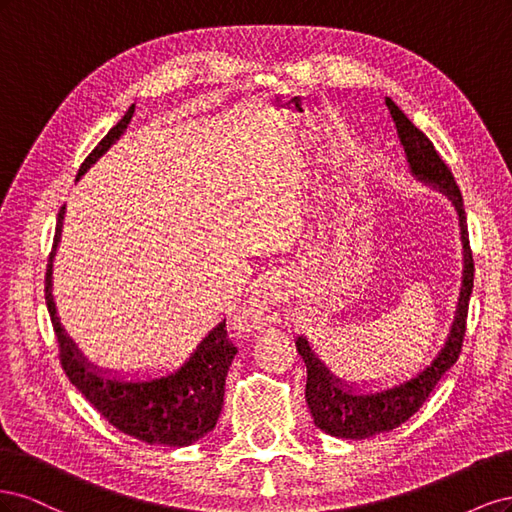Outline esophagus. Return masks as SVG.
<instances>
[{"mask_svg":"<svg viewBox=\"0 0 512 512\" xmlns=\"http://www.w3.org/2000/svg\"><path fill=\"white\" fill-rule=\"evenodd\" d=\"M269 290H273V288L262 286L260 290H256V297L250 303H247L245 316L250 318L252 322L267 324V322L275 320V318H271V297H273V294Z\"/></svg>","mask_w":512,"mask_h":512,"instance_id":"esophagus-1","label":"esophagus"}]
</instances>
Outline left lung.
<instances>
[{
    "mask_svg": "<svg viewBox=\"0 0 512 512\" xmlns=\"http://www.w3.org/2000/svg\"><path fill=\"white\" fill-rule=\"evenodd\" d=\"M386 106H389V113L395 121L399 141L404 145L410 173L418 181H423L425 185H431V188L446 194L457 209L463 245L461 290L457 299L455 320L451 324V333H448L442 350L436 354V359H433L431 365H427L421 374L393 386V389L378 393L356 391L352 384H344L331 374L327 365H324L314 354V350L309 348L303 335L297 337L294 344H297V350L303 356L307 367L305 399L309 412L314 416V423L322 431L331 433V436L346 440H365L371 436H378L382 431H391L401 423H406L408 418L425 404L429 393L436 389V384L442 380V376L459 359L463 335H466L468 303L474 286V260L468 239L466 209H463V198L451 168L444 164L440 153L433 147L429 138L414 126L391 98H386Z\"/></svg>",
    "mask_w": 512,
    "mask_h": 512,
    "instance_id": "left-lung-1",
    "label": "left lung"
}]
</instances>
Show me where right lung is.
<instances>
[{
	"label": "right lung",
	"mask_w": 512,
	"mask_h": 512,
	"mask_svg": "<svg viewBox=\"0 0 512 512\" xmlns=\"http://www.w3.org/2000/svg\"><path fill=\"white\" fill-rule=\"evenodd\" d=\"M134 106L123 115V119L111 128L98 147L89 153L79 168V177L87 173L91 164H96L104 151H108L132 121ZM66 205L59 209L55 243L51 260L55 256L61 237ZM46 265L44 297L49 307L53 329L59 344V361L68 380L79 389L85 399L94 406L108 423L119 431L147 444L164 446H190L207 436L218 423L224 406V384L228 367L235 359L237 348L228 339L226 320L209 331V335L196 346L192 356L177 371L162 378L149 380H123L106 376V371L91 365L83 352L66 335L57 318L53 301V262Z\"/></svg>",
	"instance_id": "obj_1"
}]
</instances>
